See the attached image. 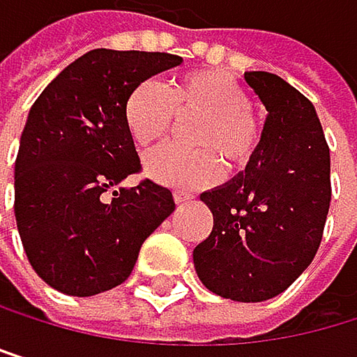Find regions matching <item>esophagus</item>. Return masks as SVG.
<instances>
[{
  "mask_svg": "<svg viewBox=\"0 0 357 357\" xmlns=\"http://www.w3.org/2000/svg\"><path fill=\"white\" fill-rule=\"evenodd\" d=\"M173 197H175V203H186V201L192 199V195H186V192H180V190H177Z\"/></svg>",
  "mask_w": 357,
  "mask_h": 357,
  "instance_id": "obj_1",
  "label": "esophagus"
}]
</instances>
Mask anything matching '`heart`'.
<instances>
[{
    "label": "heart",
    "instance_id": "heart-1",
    "mask_svg": "<svg viewBox=\"0 0 357 357\" xmlns=\"http://www.w3.org/2000/svg\"><path fill=\"white\" fill-rule=\"evenodd\" d=\"M246 91L220 73H190L165 87L141 83L126 100L124 119L139 147L158 143L177 117H201L190 130L195 152L160 147L147 154L143 171L154 182L180 190L208 186L218 175V161L227 169L244 167L259 141L257 121L248 111Z\"/></svg>",
    "mask_w": 357,
    "mask_h": 357
}]
</instances>
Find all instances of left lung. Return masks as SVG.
Segmentation results:
<instances>
[{
  "label": "left lung",
  "instance_id": "8db88e82",
  "mask_svg": "<svg viewBox=\"0 0 357 357\" xmlns=\"http://www.w3.org/2000/svg\"><path fill=\"white\" fill-rule=\"evenodd\" d=\"M268 115L246 169L201 192L214 227L192 250L208 289L236 302L282 294L312 261L330 210V149L312 102L272 73H244Z\"/></svg>",
  "mask_w": 357,
  "mask_h": 357
}]
</instances>
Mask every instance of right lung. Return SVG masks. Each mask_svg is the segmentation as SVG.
<instances>
[{
	"mask_svg": "<svg viewBox=\"0 0 357 357\" xmlns=\"http://www.w3.org/2000/svg\"><path fill=\"white\" fill-rule=\"evenodd\" d=\"M180 63L171 53L93 49L29 109L15 162V216L31 268L53 289L89 298L121 284L141 244L175 210L169 188L121 182L141 169L124 119L128 96Z\"/></svg>",
	"mask_w": 357,
	"mask_h": 357,
	"instance_id": "right-lung-1",
	"label": "right lung"
}]
</instances>
